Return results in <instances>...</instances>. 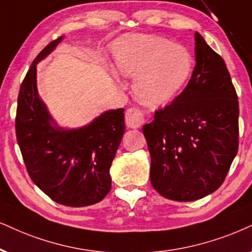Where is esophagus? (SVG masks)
Masks as SVG:
<instances>
[{
    "mask_svg": "<svg viewBox=\"0 0 252 252\" xmlns=\"http://www.w3.org/2000/svg\"><path fill=\"white\" fill-rule=\"evenodd\" d=\"M144 115L139 109L137 108H129L128 110L126 111V124L129 128H139L144 124Z\"/></svg>",
    "mask_w": 252,
    "mask_h": 252,
    "instance_id": "1",
    "label": "esophagus"
}]
</instances>
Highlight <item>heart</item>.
Here are the masks:
<instances>
[{
  "mask_svg": "<svg viewBox=\"0 0 252 252\" xmlns=\"http://www.w3.org/2000/svg\"><path fill=\"white\" fill-rule=\"evenodd\" d=\"M115 60L123 75L135 78L133 91L149 104H165L177 96L192 74L189 49L151 34L128 37L116 44Z\"/></svg>",
  "mask_w": 252,
  "mask_h": 252,
  "instance_id": "heart-1",
  "label": "heart"
}]
</instances>
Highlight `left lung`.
Listing matches in <instances>:
<instances>
[{
    "instance_id": "1",
    "label": "left lung",
    "mask_w": 252,
    "mask_h": 252,
    "mask_svg": "<svg viewBox=\"0 0 252 252\" xmlns=\"http://www.w3.org/2000/svg\"><path fill=\"white\" fill-rule=\"evenodd\" d=\"M238 114L224 60L195 32V67L189 84L143 126L154 189L181 202L215 192L237 154Z\"/></svg>"
}]
</instances>
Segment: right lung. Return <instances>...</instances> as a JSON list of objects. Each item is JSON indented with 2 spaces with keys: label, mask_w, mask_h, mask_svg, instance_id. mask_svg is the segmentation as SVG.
Instances as JSON below:
<instances>
[{
  "label": "right lung",
  "mask_w": 252,
  "mask_h": 252,
  "mask_svg": "<svg viewBox=\"0 0 252 252\" xmlns=\"http://www.w3.org/2000/svg\"><path fill=\"white\" fill-rule=\"evenodd\" d=\"M57 38L33 60L20 88L16 137L31 180L63 206L100 202L109 193V168L122 139L124 109L108 110L80 129L58 128L38 96L37 63L62 41Z\"/></svg>",
  "instance_id": "1"
}]
</instances>
